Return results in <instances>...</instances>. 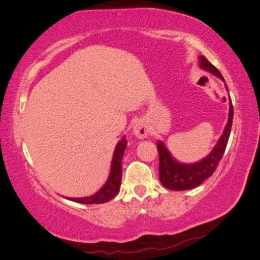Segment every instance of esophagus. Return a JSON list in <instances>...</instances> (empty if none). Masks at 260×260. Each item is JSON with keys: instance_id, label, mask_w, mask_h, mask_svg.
Instances as JSON below:
<instances>
[{"instance_id": "34e87169", "label": "esophagus", "mask_w": 260, "mask_h": 260, "mask_svg": "<svg viewBox=\"0 0 260 260\" xmlns=\"http://www.w3.org/2000/svg\"><path fill=\"white\" fill-rule=\"evenodd\" d=\"M147 128L143 122H138L133 127V135L139 139H144L147 136Z\"/></svg>"}]
</instances>
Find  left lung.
<instances>
[{"label": "left lung", "mask_w": 260, "mask_h": 260, "mask_svg": "<svg viewBox=\"0 0 260 260\" xmlns=\"http://www.w3.org/2000/svg\"><path fill=\"white\" fill-rule=\"evenodd\" d=\"M200 66L207 72L216 75L220 79H223L219 70L207 60L205 56H200ZM226 86V85H225ZM228 89V88H226ZM233 121V105L230 99L229 119L224 128L221 138L218 141L217 145L211 153L203 160L196 164H181L174 159L168 149L162 144L161 141L157 143V149L159 154V180L161 184L174 191H184L199 186L204 181L214 174L218 167L219 161L221 160L228 140L230 137L231 127Z\"/></svg>", "instance_id": "left-lung-1"}]
</instances>
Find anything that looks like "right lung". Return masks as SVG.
<instances>
[{
  "instance_id": "add662e5",
  "label": "right lung",
  "mask_w": 260,
  "mask_h": 260,
  "mask_svg": "<svg viewBox=\"0 0 260 260\" xmlns=\"http://www.w3.org/2000/svg\"><path fill=\"white\" fill-rule=\"evenodd\" d=\"M127 140L123 137L119 142H118L112 161V168L109 172V177L107 182L104 186L101 188L99 192H96L92 196L88 198H81V199H68L73 202L81 203V204H102L111 201L119 192L120 184H121V161L122 156L125 147H127Z\"/></svg>"
}]
</instances>
